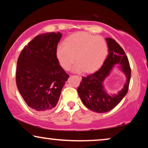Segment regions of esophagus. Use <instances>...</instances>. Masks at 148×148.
I'll list each match as a JSON object with an SVG mask.
<instances>
[{
    "instance_id": "obj_1",
    "label": "esophagus",
    "mask_w": 148,
    "mask_h": 148,
    "mask_svg": "<svg viewBox=\"0 0 148 148\" xmlns=\"http://www.w3.org/2000/svg\"><path fill=\"white\" fill-rule=\"evenodd\" d=\"M77 77L79 78V79L81 80V79H82V77H81V76H79V75H77Z\"/></svg>"
}]
</instances>
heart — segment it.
<instances>
[{
	"label": "heart",
	"mask_w": 148,
	"mask_h": 148,
	"mask_svg": "<svg viewBox=\"0 0 148 148\" xmlns=\"http://www.w3.org/2000/svg\"><path fill=\"white\" fill-rule=\"evenodd\" d=\"M108 52V45L104 38L96 37L87 32H78L69 36L64 44L57 46L56 54L60 66L69 70L73 67L76 73H92L104 62Z\"/></svg>",
	"instance_id": "heart-1"
}]
</instances>
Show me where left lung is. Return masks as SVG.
Listing matches in <instances>:
<instances>
[{
    "mask_svg": "<svg viewBox=\"0 0 148 148\" xmlns=\"http://www.w3.org/2000/svg\"><path fill=\"white\" fill-rule=\"evenodd\" d=\"M108 54L102 66L98 71L82 78L77 92L82 102L87 108L94 112L103 113L112 110L118 105L128 92L131 79V68L128 58L121 46L110 38H106ZM126 77V82L117 94H108L103 82L110 75L114 66Z\"/></svg>",
    "mask_w": 148,
    "mask_h": 148,
    "instance_id": "8db88e82",
    "label": "left lung"
}]
</instances>
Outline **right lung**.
Here are the masks:
<instances>
[{
    "mask_svg": "<svg viewBox=\"0 0 148 148\" xmlns=\"http://www.w3.org/2000/svg\"><path fill=\"white\" fill-rule=\"evenodd\" d=\"M61 37L60 32L40 34L25 46L18 58V90L26 104L38 112H48L56 106L69 77L56 57Z\"/></svg>",
    "mask_w": 148,
    "mask_h": 148,
    "instance_id": "1",
    "label": "right lung"
}]
</instances>
